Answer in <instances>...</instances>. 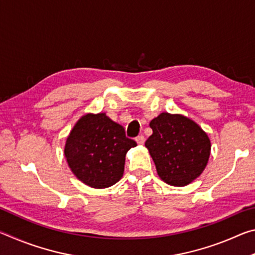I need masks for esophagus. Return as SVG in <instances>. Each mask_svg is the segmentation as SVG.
<instances>
[{"label":"esophagus","instance_id":"34e87169","mask_svg":"<svg viewBox=\"0 0 255 255\" xmlns=\"http://www.w3.org/2000/svg\"><path fill=\"white\" fill-rule=\"evenodd\" d=\"M136 141H137L138 145H143V144L145 143V137H144L143 135L137 136V137H136Z\"/></svg>","mask_w":255,"mask_h":255}]
</instances>
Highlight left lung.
I'll return each mask as SVG.
<instances>
[{
	"mask_svg": "<svg viewBox=\"0 0 255 255\" xmlns=\"http://www.w3.org/2000/svg\"><path fill=\"white\" fill-rule=\"evenodd\" d=\"M149 127L153 133L145 146L164 182L184 187L204 172L211 145L199 125L182 115L162 112Z\"/></svg>",
	"mask_w": 255,
	"mask_h": 255,
	"instance_id": "left-lung-1",
	"label": "left lung"
}]
</instances>
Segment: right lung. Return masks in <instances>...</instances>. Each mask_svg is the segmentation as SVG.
Segmentation results:
<instances>
[{"instance_id":"1","label":"right lung","mask_w":255,"mask_h":255,"mask_svg":"<svg viewBox=\"0 0 255 255\" xmlns=\"http://www.w3.org/2000/svg\"><path fill=\"white\" fill-rule=\"evenodd\" d=\"M136 141L106 114H86L68 135L64 148L77 179L96 189L111 187L123 178L126 154Z\"/></svg>"}]
</instances>
